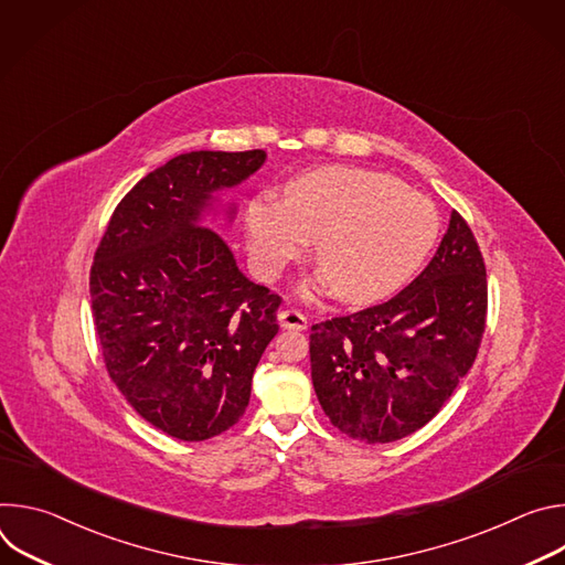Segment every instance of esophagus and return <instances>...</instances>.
<instances>
[{
    "instance_id": "34e87169",
    "label": "esophagus",
    "mask_w": 565,
    "mask_h": 565,
    "mask_svg": "<svg viewBox=\"0 0 565 565\" xmlns=\"http://www.w3.org/2000/svg\"><path fill=\"white\" fill-rule=\"evenodd\" d=\"M279 324H281V329L306 331V329H308V319H306L303 312L292 310V308H286V310H279Z\"/></svg>"
}]
</instances>
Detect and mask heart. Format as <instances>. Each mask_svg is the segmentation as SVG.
Instances as JSON below:
<instances>
[{"label":"heart","instance_id":"obj_1","mask_svg":"<svg viewBox=\"0 0 565 565\" xmlns=\"http://www.w3.org/2000/svg\"><path fill=\"white\" fill-rule=\"evenodd\" d=\"M257 270L277 277L315 241L321 286L349 303H373L405 286L440 232L436 205L391 174L317 168L286 185V201L257 196L246 212Z\"/></svg>","mask_w":565,"mask_h":565}]
</instances>
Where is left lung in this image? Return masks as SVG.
Masks as SVG:
<instances>
[{"mask_svg": "<svg viewBox=\"0 0 565 565\" xmlns=\"http://www.w3.org/2000/svg\"><path fill=\"white\" fill-rule=\"evenodd\" d=\"M486 317V262L454 210L434 259L405 290L310 329L321 409L342 434L371 445L418 431L471 369Z\"/></svg>", "mask_w": 565, "mask_h": 565, "instance_id": "left-lung-1", "label": "left lung"}]
</instances>
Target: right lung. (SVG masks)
<instances>
[{
    "mask_svg": "<svg viewBox=\"0 0 565 565\" xmlns=\"http://www.w3.org/2000/svg\"><path fill=\"white\" fill-rule=\"evenodd\" d=\"M264 163V149L168 160L125 194L94 257L92 308L109 377L138 416L179 440L238 423L279 331L281 297L241 273L203 225L214 194Z\"/></svg>",
    "mask_w": 565,
    "mask_h": 565,
    "instance_id": "1",
    "label": "right lung"
}]
</instances>
